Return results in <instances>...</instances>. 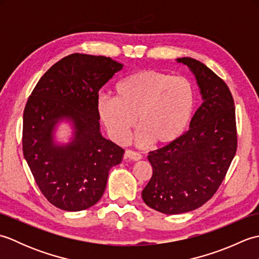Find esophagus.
I'll use <instances>...</instances> for the list:
<instances>
[{"instance_id": "esophagus-1", "label": "esophagus", "mask_w": 259, "mask_h": 259, "mask_svg": "<svg viewBox=\"0 0 259 259\" xmlns=\"http://www.w3.org/2000/svg\"><path fill=\"white\" fill-rule=\"evenodd\" d=\"M124 156H125V158L131 159V160H140V159L142 158L141 153L137 152V151H134V150H130V149L125 150Z\"/></svg>"}]
</instances>
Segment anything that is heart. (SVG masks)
Segmentation results:
<instances>
[{
    "label": "heart",
    "mask_w": 259,
    "mask_h": 259,
    "mask_svg": "<svg viewBox=\"0 0 259 259\" xmlns=\"http://www.w3.org/2000/svg\"><path fill=\"white\" fill-rule=\"evenodd\" d=\"M196 108V90L184 76L158 70H140L120 80L114 98L97 100L99 118L118 144L128 142L136 123L137 141L168 145L188 126Z\"/></svg>",
    "instance_id": "heart-1"
}]
</instances>
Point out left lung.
I'll use <instances>...</instances> for the list:
<instances>
[{"label":"left lung","mask_w":259,"mask_h":259,"mask_svg":"<svg viewBox=\"0 0 259 259\" xmlns=\"http://www.w3.org/2000/svg\"><path fill=\"white\" fill-rule=\"evenodd\" d=\"M195 74L203 102L190 128L149 152L152 176L142 190L155 210L177 214L199 208L216 194L237 151L235 102L225 81L200 61L181 58Z\"/></svg>","instance_id":"obj_1"}]
</instances>
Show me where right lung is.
I'll return each mask as SVG.
<instances>
[{
  "label": "right lung",
  "mask_w": 259,
  "mask_h": 259,
  "mask_svg": "<svg viewBox=\"0 0 259 259\" xmlns=\"http://www.w3.org/2000/svg\"><path fill=\"white\" fill-rule=\"evenodd\" d=\"M122 69L111 58L74 53L60 60L38 80L23 112L22 148L38 189L62 210L95 205L107 186L109 170L124 150L103 138L97 111L99 90ZM63 116L74 121L75 139L54 145V124Z\"/></svg>",
  "instance_id": "1"
}]
</instances>
